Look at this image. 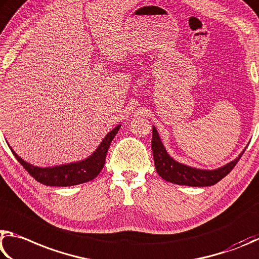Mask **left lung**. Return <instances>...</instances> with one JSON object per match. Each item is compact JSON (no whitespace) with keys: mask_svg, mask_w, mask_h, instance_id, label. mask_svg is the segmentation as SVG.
<instances>
[{"mask_svg":"<svg viewBox=\"0 0 259 259\" xmlns=\"http://www.w3.org/2000/svg\"><path fill=\"white\" fill-rule=\"evenodd\" d=\"M152 153L157 173L167 182L188 187H210L225 178L238 164L244 150L229 164L217 169H200L174 160L166 151L155 126H152Z\"/></svg>","mask_w":259,"mask_h":259,"instance_id":"obj_1","label":"left lung"}]
</instances>
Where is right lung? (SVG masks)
Wrapping results in <instances>:
<instances>
[{
  "label": "right lung",
  "instance_id": "right-lung-1",
  "mask_svg": "<svg viewBox=\"0 0 259 259\" xmlns=\"http://www.w3.org/2000/svg\"><path fill=\"white\" fill-rule=\"evenodd\" d=\"M120 128V125L116 126L115 128L110 131L106 137L103 138L99 147L95 149L92 155L89 156L85 159L70 164H65L60 166L53 167H38L29 164L17 155L12 150L13 156L16 159L24 166V168L37 181L44 185L50 187H70V185L81 184L89 181H92L97 178L102 170L109 146H110L113 138L116 137L118 131Z\"/></svg>",
  "mask_w": 259,
  "mask_h": 259
}]
</instances>
